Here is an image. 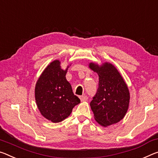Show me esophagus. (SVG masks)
Listing matches in <instances>:
<instances>
[{"instance_id": "obj_1", "label": "esophagus", "mask_w": 158, "mask_h": 158, "mask_svg": "<svg viewBox=\"0 0 158 158\" xmlns=\"http://www.w3.org/2000/svg\"><path fill=\"white\" fill-rule=\"evenodd\" d=\"M79 98H80V100H81V101H87V100H88V96H80Z\"/></svg>"}]
</instances>
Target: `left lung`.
<instances>
[{
    "mask_svg": "<svg viewBox=\"0 0 158 158\" xmlns=\"http://www.w3.org/2000/svg\"><path fill=\"white\" fill-rule=\"evenodd\" d=\"M89 67L99 76L98 88L90 102L95 119L103 127L117 123L128 110L129 92L117 69L110 63L102 66L90 63Z\"/></svg>",
    "mask_w": 158,
    "mask_h": 158,
    "instance_id": "1",
    "label": "left lung"
}]
</instances>
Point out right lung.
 Wrapping results in <instances>:
<instances>
[{"label": "right lung", "mask_w": 158, "mask_h": 158, "mask_svg": "<svg viewBox=\"0 0 158 158\" xmlns=\"http://www.w3.org/2000/svg\"><path fill=\"white\" fill-rule=\"evenodd\" d=\"M67 71V68L61 69L59 60L52 62L40 76L35 87L39 110L44 117L54 123L67 118L80 102L65 78Z\"/></svg>", "instance_id": "1"}]
</instances>
